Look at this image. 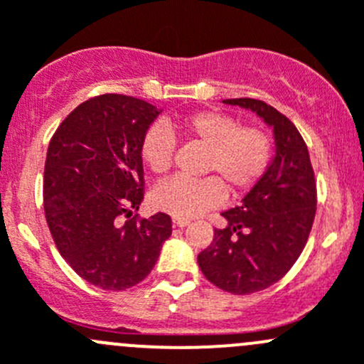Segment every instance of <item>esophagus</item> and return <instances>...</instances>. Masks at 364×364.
I'll list each match as a JSON object with an SVG mask.
<instances>
[{
    "instance_id": "esophagus-1",
    "label": "esophagus",
    "mask_w": 364,
    "mask_h": 364,
    "mask_svg": "<svg viewBox=\"0 0 364 364\" xmlns=\"http://www.w3.org/2000/svg\"><path fill=\"white\" fill-rule=\"evenodd\" d=\"M172 223H174V227H186V225H190L188 220H185V218H172Z\"/></svg>"
}]
</instances>
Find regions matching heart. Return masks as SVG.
<instances>
[{"instance_id": "b5f03b06", "label": "heart", "mask_w": 364, "mask_h": 364, "mask_svg": "<svg viewBox=\"0 0 364 364\" xmlns=\"http://www.w3.org/2000/svg\"><path fill=\"white\" fill-rule=\"evenodd\" d=\"M174 135L204 148L203 174H215L199 181L176 178L159 186L156 205L176 218H196L222 204L223 183L232 193L250 190L267 171L273 155L269 134L260 127H241V121L227 112L200 111L146 132L141 155L153 174L165 176L171 171Z\"/></svg>"}]
</instances>
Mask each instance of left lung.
Listing matches in <instances>:
<instances>
[{"label": "left lung", "instance_id": "left-lung-1", "mask_svg": "<svg viewBox=\"0 0 364 364\" xmlns=\"http://www.w3.org/2000/svg\"><path fill=\"white\" fill-rule=\"evenodd\" d=\"M273 128L274 159L240 205L222 213L225 229L197 257L204 277L230 294H253L294 266L314 225L317 186L303 137L291 119L255 98H230Z\"/></svg>", "mask_w": 364, "mask_h": 364}]
</instances>
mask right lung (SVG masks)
I'll return each mask as SVG.
<instances>
[{
  "label": "right lung",
  "instance_id": "add662e5",
  "mask_svg": "<svg viewBox=\"0 0 364 364\" xmlns=\"http://www.w3.org/2000/svg\"><path fill=\"white\" fill-rule=\"evenodd\" d=\"M161 111L127 95H100L65 117L49 142L43 209L73 271L104 291L151 273L172 234L171 216L137 218L144 199L141 144Z\"/></svg>",
  "mask_w": 364,
  "mask_h": 364
}]
</instances>
